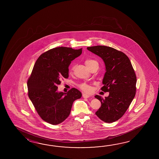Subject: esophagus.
Masks as SVG:
<instances>
[{
  "label": "esophagus",
  "instance_id": "1",
  "mask_svg": "<svg viewBox=\"0 0 159 159\" xmlns=\"http://www.w3.org/2000/svg\"><path fill=\"white\" fill-rule=\"evenodd\" d=\"M82 97L84 98H88L90 97V95H89L86 94H85V93H83V94H82Z\"/></svg>",
  "mask_w": 159,
  "mask_h": 159
}]
</instances>
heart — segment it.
Wrapping results in <instances>:
<instances>
[{
  "instance_id": "1",
  "label": "heart",
  "mask_w": 159,
  "mask_h": 159,
  "mask_svg": "<svg viewBox=\"0 0 159 159\" xmlns=\"http://www.w3.org/2000/svg\"><path fill=\"white\" fill-rule=\"evenodd\" d=\"M84 64L89 69H90L93 65L98 64V62L97 61H95V60H93L87 59L84 61ZM73 69H74V66H72L71 69H70V71H73ZM79 86L83 91H85V92L89 93V92L91 91V86L90 84H87L86 83H83V84H80Z\"/></svg>"
}]
</instances>
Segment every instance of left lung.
I'll list each match as a JSON object with an SVG mask.
<instances>
[{
    "label": "left lung",
    "instance_id": "1",
    "mask_svg": "<svg viewBox=\"0 0 159 159\" xmlns=\"http://www.w3.org/2000/svg\"><path fill=\"white\" fill-rule=\"evenodd\" d=\"M87 49L104 61L106 73L101 90L109 92L105 99L95 95L101 102V106L95 114L103 122H115L125 114L135 97V71L129 57L120 51L102 45L88 47Z\"/></svg>",
    "mask_w": 159,
    "mask_h": 159
}]
</instances>
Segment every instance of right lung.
<instances>
[{
    "label": "right lung",
    "instance_id": "obj_1",
    "mask_svg": "<svg viewBox=\"0 0 159 159\" xmlns=\"http://www.w3.org/2000/svg\"><path fill=\"white\" fill-rule=\"evenodd\" d=\"M82 48L57 47L41 54L27 82L28 96L38 114L53 125L64 122L81 92L72 88L68 93L57 91L61 78H68L71 61L82 53Z\"/></svg>",
    "mask_w": 159,
    "mask_h": 159
}]
</instances>
